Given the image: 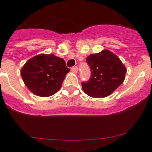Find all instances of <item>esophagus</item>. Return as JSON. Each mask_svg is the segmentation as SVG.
Here are the masks:
<instances>
[{"label": "esophagus", "mask_w": 152, "mask_h": 152, "mask_svg": "<svg viewBox=\"0 0 152 152\" xmlns=\"http://www.w3.org/2000/svg\"><path fill=\"white\" fill-rule=\"evenodd\" d=\"M71 70H72V72H73V73H77V72H78V68H77V66L72 67V68H71Z\"/></svg>", "instance_id": "obj_1"}]
</instances>
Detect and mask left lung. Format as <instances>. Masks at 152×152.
I'll list each match as a JSON object with an SVG mask.
<instances>
[{
    "label": "left lung",
    "instance_id": "left-lung-1",
    "mask_svg": "<svg viewBox=\"0 0 152 152\" xmlns=\"http://www.w3.org/2000/svg\"><path fill=\"white\" fill-rule=\"evenodd\" d=\"M86 61L91 68V77L89 81L81 85L88 96L106 97L112 94L124 81L126 67L119 58L108 49L90 55Z\"/></svg>",
    "mask_w": 152,
    "mask_h": 152
}]
</instances>
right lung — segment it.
I'll return each mask as SVG.
<instances>
[{
  "label": "right lung",
  "mask_w": 152,
  "mask_h": 152,
  "mask_svg": "<svg viewBox=\"0 0 152 152\" xmlns=\"http://www.w3.org/2000/svg\"><path fill=\"white\" fill-rule=\"evenodd\" d=\"M69 68L53 54H39L28 60L20 71L25 85L35 95L50 96L59 91Z\"/></svg>",
  "instance_id": "obj_1"
}]
</instances>
